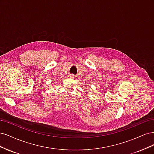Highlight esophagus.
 Instances as JSON below:
<instances>
[{
	"instance_id": "34e87169",
	"label": "esophagus",
	"mask_w": 154,
	"mask_h": 154,
	"mask_svg": "<svg viewBox=\"0 0 154 154\" xmlns=\"http://www.w3.org/2000/svg\"><path fill=\"white\" fill-rule=\"evenodd\" d=\"M69 77H70V78H74V75H73V74H69Z\"/></svg>"
}]
</instances>
